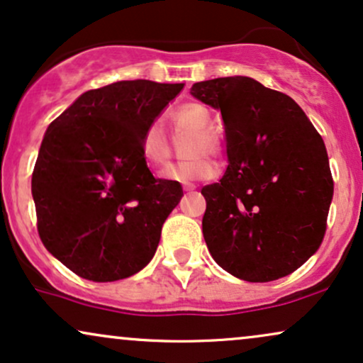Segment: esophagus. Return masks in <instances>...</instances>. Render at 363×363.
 Wrapping results in <instances>:
<instances>
[{"label":"esophagus","instance_id":"34e87169","mask_svg":"<svg viewBox=\"0 0 363 363\" xmlns=\"http://www.w3.org/2000/svg\"><path fill=\"white\" fill-rule=\"evenodd\" d=\"M195 189H197V186H195L194 183H183V190H185V191H191Z\"/></svg>","mask_w":363,"mask_h":363}]
</instances>
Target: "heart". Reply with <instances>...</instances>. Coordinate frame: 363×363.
<instances>
[{"label": "heart", "instance_id": "obj_1", "mask_svg": "<svg viewBox=\"0 0 363 363\" xmlns=\"http://www.w3.org/2000/svg\"><path fill=\"white\" fill-rule=\"evenodd\" d=\"M173 122L178 132H194V138L190 139L186 147V156H190L191 160L169 166L164 172V178L189 183L208 180L214 177L216 164L206 155L219 156L223 151V143L219 135L211 129L212 115L207 106L195 101L178 106L173 112ZM169 152L172 146L164 123L161 118H155L147 123L140 135V155L149 166L160 168L166 164Z\"/></svg>", "mask_w": 363, "mask_h": 363}]
</instances>
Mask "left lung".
Here are the masks:
<instances>
[{"mask_svg": "<svg viewBox=\"0 0 363 363\" xmlns=\"http://www.w3.org/2000/svg\"><path fill=\"white\" fill-rule=\"evenodd\" d=\"M191 95L220 110L229 166L202 189L203 240L246 282L291 275L316 253L333 199L319 132L291 96L245 76L200 81Z\"/></svg>", "mask_w": 363, "mask_h": 363, "instance_id": "obj_1", "label": "left lung"}]
</instances>
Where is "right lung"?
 <instances>
[{"label":"right lung","mask_w":363,"mask_h":363,"mask_svg":"<svg viewBox=\"0 0 363 363\" xmlns=\"http://www.w3.org/2000/svg\"><path fill=\"white\" fill-rule=\"evenodd\" d=\"M182 88L138 79L89 89L47 129L32 173L38 236L81 279H127L155 257L183 191L152 177L140 135Z\"/></svg>","instance_id":"add662e5"}]
</instances>
